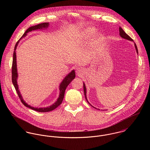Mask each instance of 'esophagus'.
Masks as SVG:
<instances>
[{
    "label": "esophagus",
    "mask_w": 150,
    "mask_h": 150,
    "mask_svg": "<svg viewBox=\"0 0 150 150\" xmlns=\"http://www.w3.org/2000/svg\"><path fill=\"white\" fill-rule=\"evenodd\" d=\"M84 70L81 67H78L76 69V73L79 77L81 76L84 73Z\"/></svg>",
    "instance_id": "obj_1"
}]
</instances>
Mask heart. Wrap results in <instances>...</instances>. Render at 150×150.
<instances>
[{"instance_id":"b5f03b06","label":"heart","mask_w":150,"mask_h":150,"mask_svg":"<svg viewBox=\"0 0 150 150\" xmlns=\"http://www.w3.org/2000/svg\"><path fill=\"white\" fill-rule=\"evenodd\" d=\"M96 33L97 30L95 28L91 26L88 27L78 35L76 41L79 42H89L92 39V38L96 34ZM103 40L104 38L100 34L98 35L94 38L93 41V52H95L98 47H99V45L103 43Z\"/></svg>"}]
</instances>
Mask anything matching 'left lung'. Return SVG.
<instances>
[{
    "instance_id": "obj_1",
    "label": "left lung",
    "mask_w": 150,
    "mask_h": 150,
    "mask_svg": "<svg viewBox=\"0 0 150 150\" xmlns=\"http://www.w3.org/2000/svg\"><path fill=\"white\" fill-rule=\"evenodd\" d=\"M119 31H120V36L121 37V38H124V39H127V40H130V41H132V42H133V40H132V39L130 37V36H129V35H128L125 32H124V30L121 28V27H120L119 28ZM134 46H135V48H136V52H137V53H138V50H137V46H136V44L134 43ZM84 84H83V86H84V95H85V98H86V101H87V102L89 103V102H88V100H87V98H86V86H85V84L84 83H83ZM89 105H90V103H89ZM91 106H92V105H91ZM93 107V106H92Z\"/></svg>"
}]
</instances>
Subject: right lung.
I'll return each mask as SVG.
<instances>
[{
  "label": "right lung",
  "instance_id": "1",
  "mask_svg": "<svg viewBox=\"0 0 150 150\" xmlns=\"http://www.w3.org/2000/svg\"><path fill=\"white\" fill-rule=\"evenodd\" d=\"M49 26V23L48 22H44L40 24H38L37 25H35L33 26H31L30 28H29L24 33V34L22 35L21 38L17 42V43H16L15 47H14V53H13V64H12V82L13 84L15 87V89L17 92V94L21 101L22 103H23V105L24 106H25L26 107H28L29 108H31L33 110H35L36 111L38 112H48L50 111H52L54 109H55L58 106H59L62 102L64 98V92L66 90V87L67 86L71 83V81L75 78L76 77V74H75V71L74 70H72L69 74H68L65 77H64V80L62 81V83H61L60 86H59V90H60V92H59V98L57 99V101H56L55 103H54V104L52 105L51 106L47 107H43V108H35V107H32L30 105H28L26 103H25V102L23 100L22 97L20 93V92L18 89V86L17 84V77H18V73H17V62H16V50L17 48V47L18 45V44L19 43L20 40L22 38L25 37L26 36V34L31 31L33 30H36L38 29H42L43 28H47Z\"/></svg>",
  "mask_w": 150,
  "mask_h": 150
}]
</instances>
